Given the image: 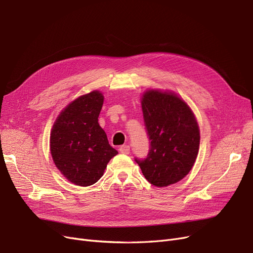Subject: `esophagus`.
<instances>
[{"mask_svg":"<svg viewBox=\"0 0 253 253\" xmlns=\"http://www.w3.org/2000/svg\"><path fill=\"white\" fill-rule=\"evenodd\" d=\"M120 153H122V154H126V155H128V154L130 153V147L129 146H121L120 147Z\"/></svg>","mask_w":253,"mask_h":253,"instance_id":"esophagus-1","label":"esophagus"}]
</instances>
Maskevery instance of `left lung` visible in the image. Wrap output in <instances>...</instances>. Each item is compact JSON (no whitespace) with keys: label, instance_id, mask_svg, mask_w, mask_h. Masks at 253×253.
<instances>
[{"label":"left lung","instance_id":"8db88e82","mask_svg":"<svg viewBox=\"0 0 253 253\" xmlns=\"http://www.w3.org/2000/svg\"><path fill=\"white\" fill-rule=\"evenodd\" d=\"M141 108L150 149L147 158L135 161L152 185L166 187L191 170L200 148L199 125L187 103L170 92L147 91Z\"/></svg>","mask_w":253,"mask_h":253}]
</instances>
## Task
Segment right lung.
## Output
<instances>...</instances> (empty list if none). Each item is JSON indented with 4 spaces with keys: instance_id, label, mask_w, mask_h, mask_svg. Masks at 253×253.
<instances>
[{
    "instance_id": "right-lung-1",
    "label": "right lung",
    "mask_w": 253,
    "mask_h": 253,
    "mask_svg": "<svg viewBox=\"0 0 253 253\" xmlns=\"http://www.w3.org/2000/svg\"><path fill=\"white\" fill-rule=\"evenodd\" d=\"M103 95L93 91L65 107L50 133V153L58 169L71 183L90 186L99 180L118 154L98 123Z\"/></svg>"
}]
</instances>
